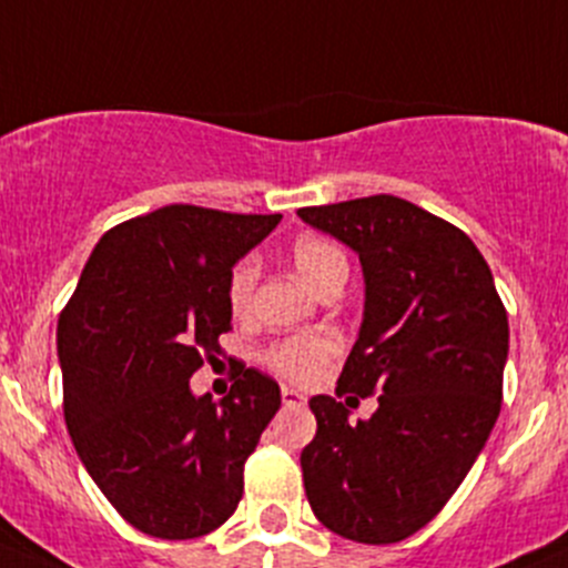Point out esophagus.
Wrapping results in <instances>:
<instances>
[{
  "label": "esophagus",
  "mask_w": 568,
  "mask_h": 568,
  "mask_svg": "<svg viewBox=\"0 0 568 568\" xmlns=\"http://www.w3.org/2000/svg\"><path fill=\"white\" fill-rule=\"evenodd\" d=\"M283 404L285 406H305V395H302L300 390H294V387H283Z\"/></svg>",
  "instance_id": "obj_1"
}]
</instances>
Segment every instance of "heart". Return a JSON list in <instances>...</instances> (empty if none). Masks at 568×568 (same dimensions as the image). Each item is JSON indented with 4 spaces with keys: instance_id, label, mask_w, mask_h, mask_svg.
<instances>
[{
    "instance_id": "obj_1",
    "label": "heart",
    "mask_w": 568,
    "mask_h": 568,
    "mask_svg": "<svg viewBox=\"0 0 568 568\" xmlns=\"http://www.w3.org/2000/svg\"><path fill=\"white\" fill-rule=\"evenodd\" d=\"M291 257H294L296 268L302 277L321 291L329 280L346 277L348 274V257L346 252L337 247L329 239L316 236V233H305L294 242L291 247ZM257 277H261V266H257L255 255H244L242 261L233 266L231 277H227V305L236 316L250 313L252 300H255ZM341 343L329 332H300L285 341L274 343L266 354L263 363L283 379L296 382V385H311L326 371V365L337 357Z\"/></svg>"
}]
</instances>
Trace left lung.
<instances>
[{
	"instance_id": "8db88e82",
	"label": "left lung",
	"mask_w": 568,
	"mask_h": 568,
	"mask_svg": "<svg viewBox=\"0 0 568 568\" xmlns=\"http://www.w3.org/2000/svg\"><path fill=\"white\" fill-rule=\"evenodd\" d=\"M296 214L348 244L365 274L363 329L335 398H311L318 428L302 450L307 500L337 536L404 541L443 511L495 428L506 305L467 233L409 200L374 194ZM352 392L381 395L372 420L354 427Z\"/></svg>"
}]
</instances>
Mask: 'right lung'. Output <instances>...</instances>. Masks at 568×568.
Returning <instances> with one entry per match:
<instances>
[{
	"label": "right lung",
	"instance_id": "right-lung-1",
	"mask_svg": "<svg viewBox=\"0 0 568 568\" xmlns=\"http://www.w3.org/2000/svg\"><path fill=\"white\" fill-rule=\"evenodd\" d=\"M283 214L164 205L101 236L57 324L62 412L79 459L131 528L197 538L236 511L244 462L280 409L239 365L216 404L189 379L222 354L233 263Z\"/></svg>",
	"mask_w": 568,
	"mask_h": 568
}]
</instances>
